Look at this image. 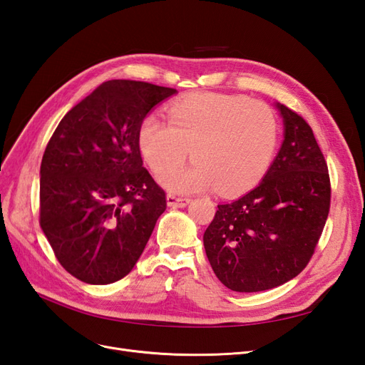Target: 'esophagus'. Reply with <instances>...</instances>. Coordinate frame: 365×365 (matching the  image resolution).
Returning a JSON list of instances; mask_svg holds the SVG:
<instances>
[{
    "label": "esophagus",
    "instance_id": "34e87169",
    "mask_svg": "<svg viewBox=\"0 0 365 365\" xmlns=\"http://www.w3.org/2000/svg\"><path fill=\"white\" fill-rule=\"evenodd\" d=\"M165 200H168V205H169V207H173V208H182V207H185V205H189V202H190L189 197L175 196V195H172V193H169L168 197H165Z\"/></svg>",
    "mask_w": 365,
    "mask_h": 365
}]
</instances>
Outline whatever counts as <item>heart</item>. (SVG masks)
I'll return each instance as SVG.
<instances>
[{"label":"heart","instance_id":"1","mask_svg":"<svg viewBox=\"0 0 365 365\" xmlns=\"http://www.w3.org/2000/svg\"><path fill=\"white\" fill-rule=\"evenodd\" d=\"M168 115L169 123L146 117L137 140L149 168H165L158 178L176 193L213 187L227 196L247 192L268 172L279 146L275 113L240 96L193 93L170 103ZM189 148L195 163L175 168Z\"/></svg>","mask_w":365,"mask_h":365}]
</instances>
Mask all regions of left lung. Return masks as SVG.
<instances>
[{
    "label": "left lung",
    "instance_id": "8db88e82",
    "mask_svg": "<svg viewBox=\"0 0 365 365\" xmlns=\"http://www.w3.org/2000/svg\"><path fill=\"white\" fill-rule=\"evenodd\" d=\"M284 140L260 184L219 204L204 233L216 277L236 292H259L297 277L311 260L330 208L327 164L303 117L282 103Z\"/></svg>",
    "mask_w": 365,
    "mask_h": 365
}]
</instances>
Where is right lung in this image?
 I'll list each match as a JSON object with an SVG mask.
<instances>
[{
	"label": "right lung",
	"instance_id": "obj_1",
	"mask_svg": "<svg viewBox=\"0 0 365 365\" xmlns=\"http://www.w3.org/2000/svg\"><path fill=\"white\" fill-rule=\"evenodd\" d=\"M173 88L108 81L65 114L41 163L39 224L76 279L109 284L135 267L165 210L138 129Z\"/></svg>",
	"mask_w": 365,
	"mask_h": 365
}]
</instances>
